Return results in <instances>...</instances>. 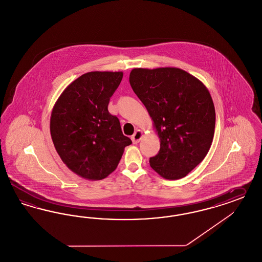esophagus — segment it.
Masks as SVG:
<instances>
[{
    "label": "esophagus",
    "mask_w": 262,
    "mask_h": 262,
    "mask_svg": "<svg viewBox=\"0 0 262 262\" xmlns=\"http://www.w3.org/2000/svg\"><path fill=\"white\" fill-rule=\"evenodd\" d=\"M143 135H144V134H143V132H142L141 130H137L135 133L133 134V136L131 137L133 144H138V143L141 141V139H142Z\"/></svg>",
    "instance_id": "esophagus-1"
}]
</instances>
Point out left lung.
Instances as JSON below:
<instances>
[{
	"mask_svg": "<svg viewBox=\"0 0 262 262\" xmlns=\"http://www.w3.org/2000/svg\"><path fill=\"white\" fill-rule=\"evenodd\" d=\"M130 85L160 139L149 165L166 180L185 177L208 154L214 134L213 99L203 83L179 68L133 69Z\"/></svg>",
	"mask_w": 262,
	"mask_h": 262,
	"instance_id": "left-lung-1",
	"label": "left lung"
}]
</instances>
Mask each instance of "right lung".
Masks as SVG:
<instances>
[{
    "label": "right lung",
    "mask_w": 262,
    "mask_h": 262,
    "mask_svg": "<svg viewBox=\"0 0 262 262\" xmlns=\"http://www.w3.org/2000/svg\"><path fill=\"white\" fill-rule=\"evenodd\" d=\"M122 72H89L62 92L50 117V135L62 161L81 178L99 181L117 169L124 147L119 120L107 111Z\"/></svg>",
    "instance_id": "1"
}]
</instances>
